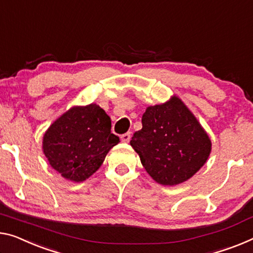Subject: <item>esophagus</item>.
Wrapping results in <instances>:
<instances>
[{
  "label": "esophagus",
  "mask_w": 253,
  "mask_h": 253,
  "mask_svg": "<svg viewBox=\"0 0 253 253\" xmlns=\"http://www.w3.org/2000/svg\"><path fill=\"white\" fill-rule=\"evenodd\" d=\"M130 139H131L130 132H126V133H124V134L121 135V141L122 142H129Z\"/></svg>",
  "instance_id": "34e87169"
}]
</instances>
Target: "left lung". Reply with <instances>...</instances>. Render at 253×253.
<instances>
[{
  "label": "left lung",
  "instance_id": "1",
  "mask_svg": "<svg viewBox=\"0 0 253 253\" xmlns=\"http://www.w3.org/2000/svg\"><path fill=\"white\" fill-rule=\"evenodd\" d=\"M141 122L142 129L133 134L130 145L157 183L180 184L207 162L211 139L178 97L147 107Z\"/></svg>",
  "mask_w": 253,
  "mask_h": 253
}]
</instances>
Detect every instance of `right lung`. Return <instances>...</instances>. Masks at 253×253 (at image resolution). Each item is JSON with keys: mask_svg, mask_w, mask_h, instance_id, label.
Returning a JSON list of instances; mask_svg holds the SVG:
<instances>
[{"mask_svg": "<svg viewBox=\"0 0 253 253\" xmlns=\"http://www.w3.org/2000/svg\"><path fill=\"white\" fill-rule=\"evenodd\" d=\"M111 119L96 104L75 106L53 122L42 138L49 165L67 180L83 182L102 166L108 151L120 142Z\"/></svg>", "mask_w": 253, "mask_h": 253, "instance_id": "1", "label": "right lung"}]
</instances>
